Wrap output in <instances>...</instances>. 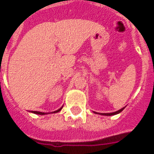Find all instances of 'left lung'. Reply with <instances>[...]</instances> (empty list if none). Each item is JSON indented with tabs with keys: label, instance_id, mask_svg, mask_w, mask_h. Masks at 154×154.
<instances>
[{
	"label": "left lung",
	"instance_id": "8db88e82",
	"mask_svg": "<svg viewBox=\"0 0 154 154\" xmlns=\"http://www.w3.org/2000/svg\"><path fill=\"white\" fill-rule=\"evenodd\" d=\"M122 108L120 110L116 111V112H111V113H99V112H94V113H96V114H100V115H103V116H113V115H116L118 113L121 112L123 110H124V108Z\"/></svg>",
	"mask_w": 154,
	"mask_h": 154
}]
</instances>
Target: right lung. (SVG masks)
Here are the masks:
<instances>
[{"mask_svg": "<svg viewBox=\"0 0 154 154\" xmlns=\"http://www.w3.org/2000/svg\"><path fill=\"white\" fill-rule=\"evenodd\" d=\"M62 108H63V107H61L59 109H58V110L54 111V112H52L51 113H56V112H60L61 110H62ZM30 112V111H29ZM31 112L34 113V114H38V115H46V114H50V112L49 113H46V112H37V111H31Z\"/></svg>", "mask_w": 154, "mask_h": 154, "instance_id": "right-lung-1", "label": "right lung"}]
</instances>
